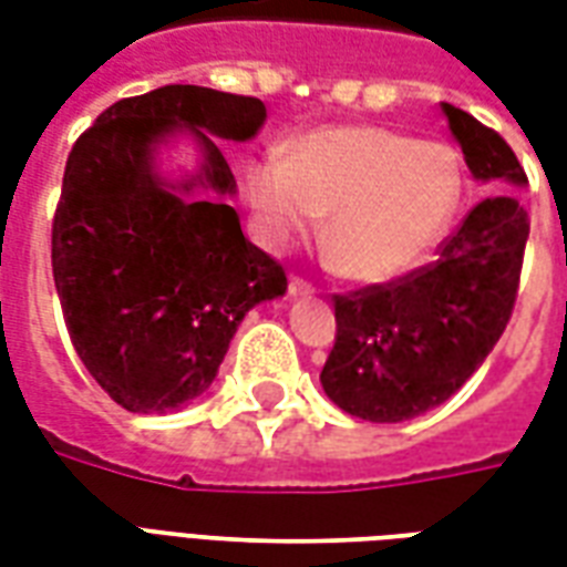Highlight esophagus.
I'll use <instances>...</instances> for the list:
<instances>
[{"mask_svg": "<svg viewBox=\"0 0 567 567\" xmlns=\"http://www.w3.org/2000/svg\"><path fill=\"white\" fill-rule=\"evenodd\" d=\"M288 295H291V297H307V295H316V288H312V282H307V279H300V276H291V282H288Z\"/></svg>", "mask_w": 567, "mask_h": 567, "instance_id": "obj_1", "label": "esophagus"}]
</instances>
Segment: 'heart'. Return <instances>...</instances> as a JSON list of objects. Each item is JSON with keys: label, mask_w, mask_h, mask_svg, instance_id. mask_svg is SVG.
Masks as SVG:
<instances>
[{"label": "heart", "mask_w": 567, "mask_h": 567, "mask_svg": "<svg viewBox=\"0 0 567 567\" xmlns=\"http://www.w3.org/2000/svg\"><path fill=\"white\" fill-rule=\"evenodd\" d=\"M462 197V166L440 142L382 127H324L295 151L270 148L248 173V199L270 248L312 234L331 209L324 243L346 276L385 282L416 267Z\"/></svg>", "instance_id": "obj_1"}]
</instances>
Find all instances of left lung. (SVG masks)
Here are the masks:
<instances>
[{
  "label": "left lung",
  "mask_w": 567,
  "mask_h": 567,
  "mask_svg": "<svg viewBox=\"0 0 567 567\" xmlns=\"http://www.w3.org/2000/svg\"><path fill=\"white\" fill-rule=\"evenodd\" d=\"M464 163L492 190L525 187V169L495 130L440 103ZM528 215L516 197H486L443 239L440 258L385 285L333 297L337 340L321 389L349 416L406 422L450 401L511 321Z\"/></svg>",
  "instance_id": "left-lung-1"
}]
</instances>
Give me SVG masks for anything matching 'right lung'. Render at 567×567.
Returning <instances> with one entry per match:
<instances>
[{"instance_id": "add662e5", "label": "right lung", "mask_w": 567, "mask_h": 567, "mask_svg": "<svg viewBox=\"0 0 567 567\" xmlns=\"http://www.w3.org/2000/svg\"><path fill=\"white\" fill-rule=\"evenodd\" d=\"M267 121L255 96L166 84L117 100L72 145L51 230V267L75 352L130 413H169L206 392L251 307L288 288L251 246L216 140ZM175 132L198 142L200 173L166 183L153 154Z\"/></svg>"}]
</instances>
